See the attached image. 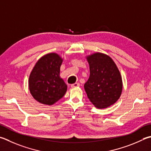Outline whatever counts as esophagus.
Masks as SVG:
<instances>
[{"label":"esophagus","instance_id":"esophagus-1","mask_svg":"<svg viewBox=\"0 0 151 151\" xmlns=\"http://www.w3.org/2000/svg\"><path fill=\"white\" fill-rule=\"evenodd\" d=\"M80 86V84H79L78 83H74V84H72L70 85V86L72 87V88H75V87H78V86Z\"/></svg>","mask_w":151,"mask_h":151}]
</instances>
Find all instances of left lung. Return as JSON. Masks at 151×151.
I'll list each match as a JSON object with an SVG mask.
<instances>
[{
    "label": "left lung",
    "instance_id": "8db88e82",
    "mask_svg": "<svg viewBox=\"0 0 151 151\" xmlns=\"http://www.w3.org/2000/svg\"><path fill=\"white\" fill-rule=\"evenodd\" d=\"M90 76L84 84L87 96L98 108H106L117 102L122 91L120 73L113 60L96 53L87 57Z\"/></svg>",
    "mask_w": 151,
    "mask_h": 151
}]
</instances>
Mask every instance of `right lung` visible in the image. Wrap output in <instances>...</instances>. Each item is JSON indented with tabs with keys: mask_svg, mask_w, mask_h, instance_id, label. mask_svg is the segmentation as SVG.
<instances>
[{
	"mask_svg": "<svg viewBox=\"0 0 151 151\" xmlns=\"http://www.w3.org/2000/svg\"><path fill=\"white\" fill-rule=\"evenodd\" d=\"M63 59L57 53H49L39 59L29 78L30 93L38 102L52 105L64 96L67 86L60 78Z\"/></svg>",
	"mask_w": 151,
	"mask_h": 151,
	"instance_id": "1",
	"label": "right lung"
}]
</instances>
